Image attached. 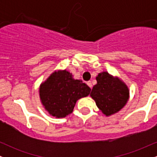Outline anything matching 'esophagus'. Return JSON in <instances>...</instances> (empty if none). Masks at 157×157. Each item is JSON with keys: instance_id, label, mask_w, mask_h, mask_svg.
<instances>
[{"instance_id": "1", "label": "esophagus", "mask_w": 157, "mask_h": 157, "mask_svg": "<svg viewBox=\"0 0 157 157\" xmlns=\"http://www.w3.org/2000/svg\"><path fill=\"white\" fill-rule=\"evenodd\" d=\"M87 85L89 86L90 88H91H91H92V84H91V81H88V82H87Z\"/></svg>"}]
</instances>
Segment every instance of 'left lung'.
Instances as JSON below:
<instances>
[{
  "mask_svg": "<svg viewBox=\"0 0 157 157\" xmlns=\"http://www.w3.org/2000/svg\"><path fill=\"white\" fill-rule=\"evenodd\" d=\"M96 79L97 83L93 87L91 97L106 116L117 113L124 107L128 100V87L108 72L100 73Z\"/></svg>",
  "mask_w": 157,
  "mask_h": 157,
  "instance_id": "1",
  "label": "left lung"
}]
</instances>
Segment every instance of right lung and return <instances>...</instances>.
<instances>
[{"label": "right lung", "mask_w": 157, "mask_h": 157, "mask_svg": "<svg viewBox=\"0 0 157 157\" xmlns=\"http://www.w3.org/2000/svg\"><path fill=\"white\" fill-rule=\"evenodd\" d=\"M91 89L80 80H75L66 70L52 73L40 88V97L46 111L57 118L73 111L77 100L90 94Z\"/></svg>", "instance_id": "add662e5"}]
</instances>
